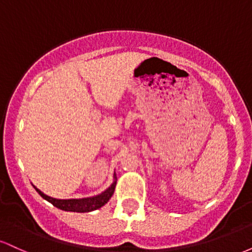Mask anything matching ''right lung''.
I'll return each instance as SVG.
<instances>
[{"label": "right lung", "instance_id": "right-lung-1", "mask_svg": "<svg viewBox=\"0 0 252 252\" xmlns=\"http://www.w3.org/2000/svg\"><path fill=\"white\" fill-rule=\"evenodd\" d=\"M114 179L115 180L111 184V186H110L109 189H106L104 192L100 193V194L83 199H56L52 198V196L46 195L45 193L41 192V190L37 189L35 186H34V189H36V192L39 193L45 200L51 202L53 206L58 207V209L63 211H70V212L84 213L100 209V207L104 206V205L110 200V198H111L115 192V187H116V174H114Z\"/></svg>", "mask_w": 252, "mask_h": 252}]
</instances>
